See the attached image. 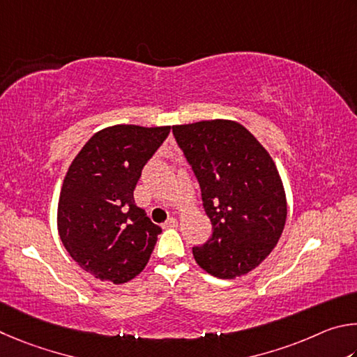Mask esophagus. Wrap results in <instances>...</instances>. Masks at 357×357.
Here are the masks:
<instances>
[{"mask_svg": "<svg viewBox=\"0 0 357 357\" xmlns=\"http://www.w3.org/2000/svg\"><path fill=\"white\" fill-rule=\"evenodd\" d=\"M177 220H175V218H169V220L165 222V224H162V227H175V226H177Z\"/></svg>", "mask_w": 357, "mask_h": 357, "instance_id": "34e87169", "label": "esophagus"}]
</instances>
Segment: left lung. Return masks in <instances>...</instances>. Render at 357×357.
<instances>
[{
	"instance_id": "8db88e82",
	"label": "left lung",
	"mask_w": 357,
	"mask_h": 357,
	"mask_svg": "<svg viewBox=\"0 0 357 357\" xmlns=\"http://www.w3.org/2000/svg\"><path fill=\"white\" fill-rule=\"evenodd\" d=\"M172 133L196 175L211 222L210 238L192 248V255L211 276H243L270 255L285 226V191L276 165L232 121L175 125Z\"/></svg>"
}]
</instances>
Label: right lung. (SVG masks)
Returning <instances> with one entry per match:
<instances>
[{"instance_id":"1","label":"right lung","mask_w":357,"mask_h":357,"mask_svg":"<svg viewBox=\"0 0 357 357\" xmlns=\"http://www.w3.org/2000/svg\"><path fill=\"white\" fill-rule=\"evenodd\" d=\"M171 127L114 125L93 135L62 183L58 230L77 264L102 280L128 282L147 265L161 227L135 204L144 166Z\"/></svg>"}]
</instances>
